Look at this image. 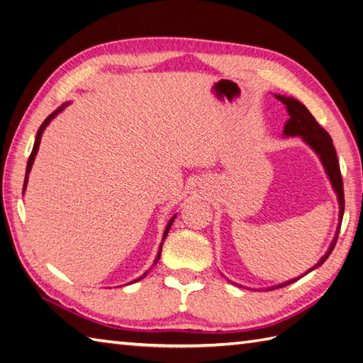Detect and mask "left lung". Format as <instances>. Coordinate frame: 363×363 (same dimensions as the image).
I'll return each mask as SVG.
<instances>
[{
  "label": "left lung",
  "instance_id": "1",
  "mask_svg": "<svg viewBox=\"0 0 363 363\" xmlns=\"http://www.w3.org/2000/svg\"><path fill=\"white\" fill-rule=\"evenodd\" d=\"M277 99L284 104H286V109H288V113L291 117L286 123V126H285V135H302V138L306 141V143L314 149L317 155L320 157V160H322L325 169H326V174H328L333 186H334L335 192H337V196H339L340 223H339V228H337V234H335L334 242L331 243V248L328 250V252L325 254V257H322V260L314 267V268H317V267H320V264L330 257V254L334 250L335 243H337V237H339L340 225H342V217H343V209H345L343 182H342V175H340L337 154H335L333 140H331L328 132H326L319 125V123L315 121V118L313 117V113L309 112L302 103L294 100V99H286V96H280V95H277ZM313 269H309V271H313ZM296 280H291L285 285H280L279 288L293 284V281H296Z\"/></svg>",
  "mask_w": 363,
  "mask_h": 363
}]
</instances>
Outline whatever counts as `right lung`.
<instances>
[{
	"label": "right lung",
	"instance_id": "right-lung-1",
	"mask_svg": "<svg viewBox=\"0 0 363 363\" xmlns=\"http://www.w3.org/2000/svg\"><path fill=\"white\" fill-rule=\"evenodd\" d=\"M66 106V104H65ZM65 106H61L60 109H57L54 113H50L49 117L43 121V125L40 126V129H38V132H37V138H35V145H33V149H32V152H30V155H29V160H28V167H26V177H24V188H26V183H28V175H29V172H30V167H32V164H33V160H35V155H37V152H38V146H40V141H41V135H43V130H44V128H46L48 125H49V121L55 117V115L60 112V111H63V108ZM174 218L175 217H172L171 218V222L167 223V226H166V229H164V235H163V238L167 235V231H169L171 229V225H172V222H174ZM160 255H162V246H160V251H158V255H157V260H155V263L158 262V259H160ZM146 276V274H143V276H141L140 279H143ZM140 279H137V280H140ZM137 280H134V281H137Z\"/></svg>",
	"mask_w": 363,
	"mask_h": 363
}]
</instances>
